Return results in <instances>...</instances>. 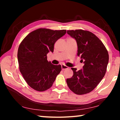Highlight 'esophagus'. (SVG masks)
<instances>
[{"label":"esophagus","mask_w":120,"mask_h":120,"mask_svg":"<svg viewBox=\"0 0 120 120\" xmlns=\"http://www.w3.org/2000/svg\"><path fill=\"white\" fill-rule=\"evenodd\" d=\"M61 68H62V70H64L65 69H67L68 68V67L67 66H65V65H62L61 66Z\"/></svg>","instance_id":"obj_1"}]
</instances>
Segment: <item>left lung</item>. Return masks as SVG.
<instances>
[{"label":"left lung","mask_w":120,"mask_h":120,"mask_svg":"<svg viewBox=\"0 0 120 120\" xmlns=\"http://www.w3.org/2000/svg\"><path fill=\"white\" fill-rule=\"evenodd\" d=\"M67 33L76 41L77 56L84 65L78 71L71 68L74 75L67 79V83L75 94H87L92 91L105 76L109 59L108 52L101 41L92 32L76 30H69Z\"/></svg>","instance_id":"1"}]
</instances>
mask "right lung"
Segmentation results:
<instances>
[{"mask_svg": "<svg viewBox=\"0 0 120 120\" xmlns=\"http://www.w3.org/2000/svg\"><path fill=\"white\" fill-rule=\"evenodd\" d=\"M66 33L65 30L39 28L28 34L20 44L17 53L20 72L31 88L43 92L52 86L61 66L49 62L46 54L53 52L54 43Z\"/></svg>", "mask_w": 120, "mask_h": 120, "instance_id": "1", "label": "right lung"}]
</instances>
